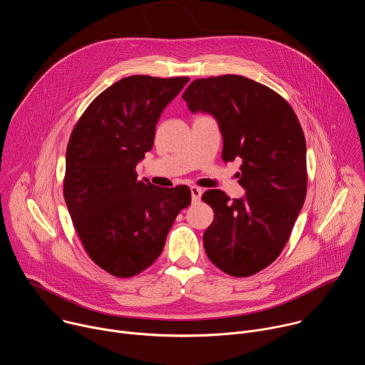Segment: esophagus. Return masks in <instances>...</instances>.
<instances>
[{
  "label": "esophagus",
  "instance_id": "34e87169",
  "mask_svg": "<svg viewBox=\"0 0 365 365\" xmlns=\"http://www.w3.org/2000/svg\"><path fill=\"white\" fill-rule=\"evenodd\" d=\"M190 193H192V200L193 202H199L202 197V189L197 186H192L190 187Z\"/></svg>",
  "mask_w": 365,
  "mask_h": 365
}]
</instances>
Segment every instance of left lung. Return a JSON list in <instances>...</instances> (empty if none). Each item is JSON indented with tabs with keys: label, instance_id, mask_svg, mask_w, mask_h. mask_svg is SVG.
<instances>
[{
	"label": "left lung",
	"instance_id": "1",
	"mask_svg": "<svg viewBox=\"0 0 365 365\" xmlns=\"http://www.w3.org/2000/svg\"><path fill=\"white\" fill-rule=\"evenodd\" d=\"M190 111L215 115L222 159H242L245 197L220 189L202 195L213 209L203 235L207 258L225 274L244 278L269 267L282 252L307 196V143L289 103L244 76L196 78L183 93Z\"/></svg>",
	"mask_w": 365,
	"mask_h": 365
}]
</instances>
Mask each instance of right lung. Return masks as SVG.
Segmentation results:
<instances>
[{
    "mask_svg": "<svg viewBox=\"0 0 365 365\" xmlns=\"http://www.w3.org/2000/svg\"><path fill=\"white\" fill-rule=\"evenodd\" d=\"M189 77L130 76L100 93L76 123L66 152L64 200L90 259L117 278L149 268L190 205L187 186L138 180L163 108Z\"/></svg>",
    "mask_w": 365,
    "mask_h": 365,
    "instance_id": "obj_1",
    "label": "right lung"
}]
</instances>
